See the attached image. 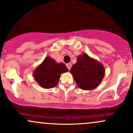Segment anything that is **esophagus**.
I'll return each mask as SVG.
<instances>
[{
  "label": "esophagus",
  "instance_id": "1",
  "mask_svg": "<svg viewBox=\"0 0 133 133\" xmlns=\"http://www.w3.org/2000/svg\"><path fill=\"white\" fill-rule=\"evenodd\" d=\"M66 65V67H67V68H68V70L71 69V66H72V65H71V63H67Z\"/></svg>",
  "mask_w": 133,
  "mask_h": 133
}]
</instances>
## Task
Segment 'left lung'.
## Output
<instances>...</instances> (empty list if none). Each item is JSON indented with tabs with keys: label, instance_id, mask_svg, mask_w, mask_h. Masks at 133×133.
<instances>
[{
	"label": "left lung",
	"instance_id": "obj_1",
	"mask_svg": "<svg viewBox=\"0 0 133 133\" xmlns=\"http://www.w3.org/2000/svg\"><path fill=\"white\" fill-rule=\"evenodd\" d=\"M70 71L78 87L84 90L96 88L105 74L103 65L85 54L78 57L77 62Z\"/></svg>",
	"mask_w": 133,
	"mask_h": 133
}]
</instances>
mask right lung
<instances>
[{
    "label": "right lung",
    "instance_id": "obj_1",
    "mask_svg": "<svg viewBox=\"0 0 133 133\" xmlns=\"http://www.w3.org/2000/svg\"><path fill=\"white\" fill-rule=\"evenodd\" d=\"M68 71L65 64L57 63L50 57H46L33 71V76L40 87L49 89L57 86L62 73Z\"/></svg>",
    "mask_w": 133,
    "mask_h": 133
}]
</instances>
